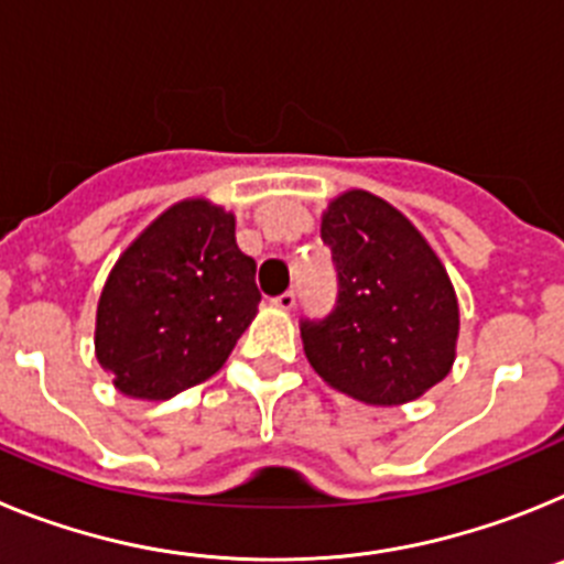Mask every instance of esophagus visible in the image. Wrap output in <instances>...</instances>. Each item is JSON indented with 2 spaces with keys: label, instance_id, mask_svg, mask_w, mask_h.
Masks as SVG:
<instances>
[{
  "label": "esophagus",
  "instance_id": "obj_1",
  "mask_svg": "<svg viewBox=\"0 0 564 564\" xmlns=\"http://www.w3.org/2000/svg\"><path fill=\"white\" fill-rule=\"evenodd\" d=\"M293 305H296V293L293 291L279 293V296L273 299V307H279V311H293Z\"/></svg>",
  "mask_w": 564,
  "mask_h": 564
}]
</instances>
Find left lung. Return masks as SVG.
<instances>
[{"instance_id":"1","label":"left lung","mask_w":564,"mask_h":564,"mask_svg":"<svg viewBox=\"0 0 564 564\" xmlns=\"http://www.w3.org/2000/svg\"><path fill=\"white\" fill-rule=\"evenodd\" d=\"M338 299L330 316L302 318L313 370L372 406L415 401L455 364V288L437 253L398 208L370 192L338 194L322 214Z\"/></svg>"}]
</instances>
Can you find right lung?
Listing matches in <instances>:
<instances>
[{
    "label": "right lung",
    "mask_w": 564,
    "mask_h": 564,
    "mask_svg": "<svg viewBox=\"0 0 564 564\" xmlns=\"http://www.w3.org/2000/svg\"><path fill=\"white\" fill-rule=\"evenodd\" d=\"M234 214L174 203L118 257L98 299L96 356L123 395L166 401L231 356L259 305Z\"/></svg>",
    "instance_id": "right-lung-1"
}]
</instances>
